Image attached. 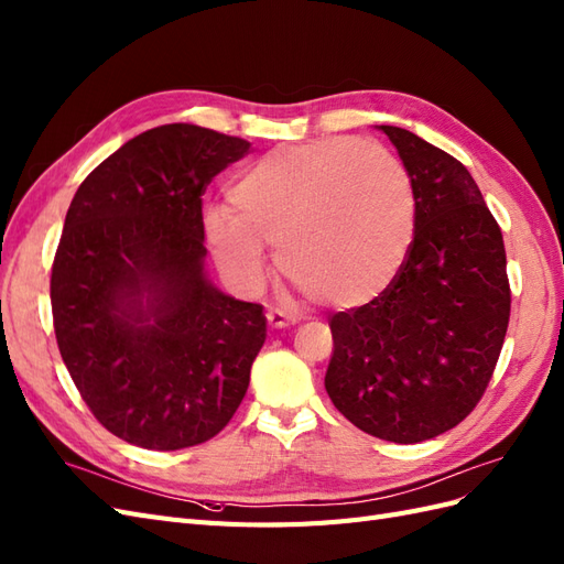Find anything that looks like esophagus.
Here are the masks:
<instances>
[{"mask_svg":"<svg viewBox=\"0 0 564 564\" xmlns=\"http://www.w3.org/2000/svg\"><path fill=\"white\" fill-rule=\"evenodd\" d=\"M267 321H269L271 328H288V326H293L297 318L291 316V314L281 312V310H271V312L267 314Z\"/></svg>","mask_w":564,"mask_h":564,"instance_id":"1","label":"esophagus"}]
</instances>
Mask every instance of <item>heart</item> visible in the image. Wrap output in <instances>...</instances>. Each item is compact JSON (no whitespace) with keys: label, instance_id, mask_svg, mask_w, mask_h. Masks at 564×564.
Masks as SVG:
<instances>
[{"label":"heart","instance_id":"heart-1","mask_svg":"<svg viewBox=\"0 0 564 564\" xmlns=\"http://www.w3.org/2000/svg\"><path fill=\"white\" fill-rule=\"evenodd\" d=\"M203 224L219 269L240 288L267 276V246L310 295L361 307L404 264L415 193L401 160L368 139L333 137L262 155Z\"/></svg>","mask_w":564,"mask_h":564}]
</instances>
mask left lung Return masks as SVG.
I'll return each mask as SVG.
<instances>
[{
  "label": "left lung",
  "mask_w": 564,
  "mask_h": 564,
  "mask_svg": "<svg viewBox=\"0 0 564 564\" xmlns=\"http://www.w3.org/2000/svg\"><path fill=\"white\" fill-rule=\"evenodd\" d=\"M415 193V231L394 281L328 318L326 392L351 425L394 444L456 427L501 354L510 285L503 236L470 172L401 127L380 124Z\"/></svg>",
  "instance_id": "left-lung-1"
}]
</instances>
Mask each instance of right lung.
<instances>
[{"instance_id": "1", "label": "right lung", "mask_w": 564, "mask_h": 564, "mask_svg": "<svg viewBox=\"0 0 564 564\" xmlns=\"http://www.w3.org/2000/svg\"><path fill=\"white\" fill-rule=\"evenodd\" d=\"M250 143L174 122L79 184L52 267L58 351L108 432L151 452L213 440L243 401L262 304L207 279L203 193Z\"/></svg>"}]
</instances>
